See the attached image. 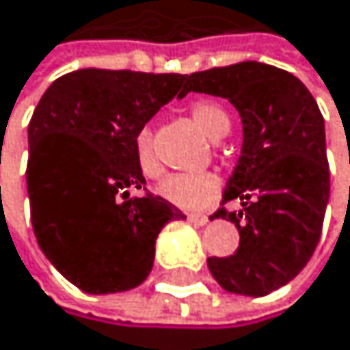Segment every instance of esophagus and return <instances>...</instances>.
I'll use <instances>...</instances> for the list:
<instances>
[{
  "instance_id": "esophagus-1",
  "label": "esophagus",
  "mask_w": 350,
  "mask_h": 350,
  "mask_svg": "<svg viewBox=\"0 0 350 350\" xmlns=\"http://www.w3.org/2000/svg\"><path fill=\"white\" fill-rule=\"evenodd\" d=\"M187 219L193 225H206L208 223V217L206 215H200V213H191V215H187Z\"/></svg>"
}]
</instances>
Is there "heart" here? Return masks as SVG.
I'll return each mask as SVG.
<instances>
[{
  "instance_id": "1",
  "label": "heart",
  "mask_w": 350,
  "mask_h": 350,
  "mask_svg": "<svg viewBox=\"0 0 350 350\" xmlns=\"http://www.w3.org/2000/svg\"><path fill=\"white\" fill-rule=\"evenodd\" d=\"M191 118L196 125L210 137V140H221L229 131V116L217 106L200 102L191 106ZM133 157L135 165L146 178H154L161 174V165L152 148V131L148 127H140L133 137ZM221 191V180L213 172H196V174H170L159 185L157 193L170 204L185 208V210H200L213 204Z\"/></svg>"
}]
</instances>
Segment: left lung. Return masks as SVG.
<instances>
[{
    "label": "left lung",
    "instance_id": "left-lung-1",
    "mask_svg": "<svg viewBox=\"0 0 350 350\" xmlns=\"http://www.w3.org/2000/svg\"><path fill=\"white\" fill-rule=\"evenodd\" d=\"M189 91L225 97L242 118V152L223 193L240 213L219 208L240 244L229 257H208V270L229 293L261 297L293 280L310 261L329 202L325 123L304 82L257 61L185 76Z\"/></svg>",
    "mask_w": 350,
    "mask_h": 350
}]
</instances>
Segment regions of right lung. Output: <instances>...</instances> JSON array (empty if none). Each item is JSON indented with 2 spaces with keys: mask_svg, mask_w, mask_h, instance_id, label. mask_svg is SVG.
Returning <instances> with one entry per match:
<instances>
[{
  "mask_svg": "<svg viewBox=\"0 0 350 350\" xmlns=\"http://www.w3.org/2000/svg\"><path fill=\"white\" fill-rule=\"evenodd\" d=\"M183 74L76 70L46 89L29 121L27 193L42 253L85 293L142 284L161 227L185 219L146 185L133 137L174 95Z\"/></svg>",
  "mask_w": 350,
  "mask_h": 350,
  "instance_id": "right-lung-1",
  "label": "right lung"
}]
</instances>
